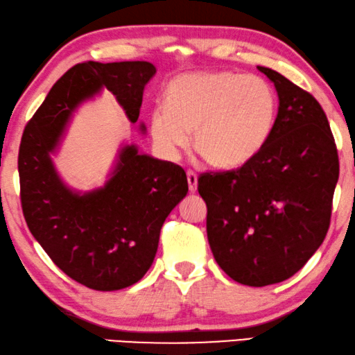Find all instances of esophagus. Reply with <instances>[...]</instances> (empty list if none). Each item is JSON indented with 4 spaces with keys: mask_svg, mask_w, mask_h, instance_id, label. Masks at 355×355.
<instances>
[{
    "mask_svg": "<svg viewBox=\"0 0 355 355\" xmlns=\"http://www.w3.org/2000/svg\"><path fill=\"white\" fill-rule=\"evenodd\" d=\"M187 178H188V188L189 193H194L198 189V175L193 171L187 172Z\"/></svg>",
    "mask_w": 355,
    "mask_h": 355,
    "instance_id": "34e87169",
    "label": "esophagus"
}]
</instances>
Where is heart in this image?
Returning a JSON list of instances; mask_svg holds the SVG:
<instances>
[{
	"label": "heart",
	"instance_id": "b5f03b06",
	"mask_svg": "<svg viewBox=\"0 0 355 355\" xmlns=\"http://www.w3.org/2000/svg\"><path fill=\"white\" fill-rule=\"evenodd\" d=\"M277 98L257 76L230 71L191 72L172 80L166 106L151 112L149 130L157 148L177 157L189 146L209 166L232 171L261 151L270 137Z\"/></svg>",
	"mask_w": 355,
	"mask_h": 355
}]
</instances>
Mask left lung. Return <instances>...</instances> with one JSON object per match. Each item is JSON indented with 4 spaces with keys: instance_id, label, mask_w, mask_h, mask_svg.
Listing matches in <instances>:
<instances>
[{
    "instance_id": "1",
    "label": "left lung",
    "mask_w": 355,
    "mask_h": 355,
    "mask_svg": "<svg viewBox=\"0 0 355 355\" xmlns=\"http://www.w3.org/2000/svg\"><path fill=\"white\" fill-rule=\"evenodd\" d=\"M257 69L278 94L270 137L236 171L198 180L214 259L248 286L284 282L306 266L327 236L339 177L336 144L317 99L277 71Z\"/></svg>"
}]
</instances>
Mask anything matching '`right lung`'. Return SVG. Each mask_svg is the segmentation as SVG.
<instances>
[{"instance_id": "add662e5", "label": "right lung", "mask_w": 355, "mask_h": 355, "mask_svg": "<svg viewBox=\"0 0 355 355\" xmlns=\"http://www.w3.org/2000/svg\"><path fill=\"white\" fill-rule=\"evenodd\" d=\"M154 73L146 61L77 64L53 85L22 135L19 178L30 233L66 275L96 291L132 286L149 270L164 222L188 193L187 173L122 144L103 187L78 191L59 175L53 156L77 109L103 89L137 123ZM138 128L146 133L143 122Z\"/></svg>"}]
</instances>
